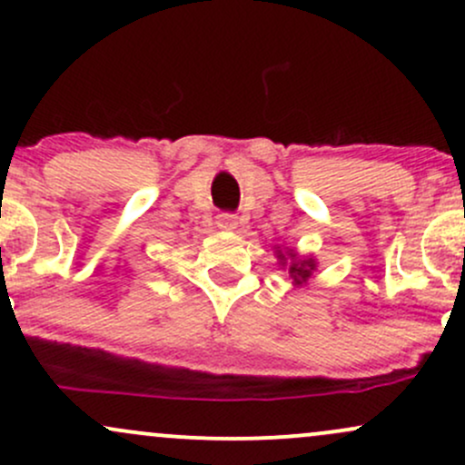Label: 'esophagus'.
I'll return each mask as SVG.
<instances>
[{
	"label": "esophagus",
	"mask_w": 465,
	"mask_h": 465,
	"mask_svg": "<svg viewBox=\"0 0 465 465\" xmlns=\"http://www.w3.org/2000/svg\"><path fill=\"white\" fill-rule=\"evenodd\" d=\"M218 227L221 229H236L238 227V221L233 214H221L218 216Z\"/></svg>",
	"instance_id": "34e87169"
}]
</instances>
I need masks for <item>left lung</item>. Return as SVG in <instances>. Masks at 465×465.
Returning a JSON list of instances; mask_svg holds the SVG:
<instances>
[{"label":"left lung","mask_w":465,"mask_h":465,"mask_svg":"<svg viewBox=\"0 0 465 465\" xmlns=\"http://www.w3.org/2000/svg\"><path fill=\"white\" fill-rule=\"evenodd\" d=\"M277 260H280L282 266H288V273H291L292 282H295V286H302L306 284L308 280H311L312 271H317V262H314L312 258H297L295 251H286V253H282V249L277 247Z\"/></svg>","instance_id":"8db88e82"}]
</instances>
